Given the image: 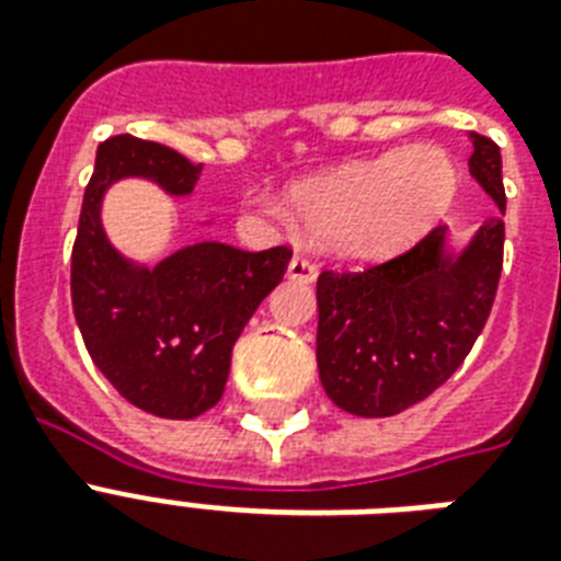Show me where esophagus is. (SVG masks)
I'll return each instance as SVG.
<instances>
[{
  "instance_id": "esophagus-1",
  "label": "esophagus",
  "mask_w": 561,
  "mask_h": 561,
  "mask_svg": "<svg viewBox=\"0 0 561 561\" xmlns=\"http://www.w3.org/2000/svg\"><path fill=\"white\" fill-rule=\"evenodd\" d=\"M288 276L297 282H314L317 279V264L308 259V255L297 253L290 259V267H288Z\"/></svg>"
}]
</instances>
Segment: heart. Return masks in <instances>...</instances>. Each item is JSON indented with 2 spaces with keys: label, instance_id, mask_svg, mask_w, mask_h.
Here are the masks:
<instances>
[{
  "label": "heart",
  "instance_id": "1",
  "mask_svg": "<svg viewBox=\"0 0 561 561\" xmlns=\"http://www.w3.org/2000/svg\"><path fill=\"white\" fill-rule=\"evenodd\" d=\"M457 192V169L443 148L387 151L302 180L288 201L302 227L341 253L378 259L410 244L443 218ZM282 218V211H276Z\"/></svg>",
  "mask_w": 561,
  "mask_h": 561
}]
</instances>
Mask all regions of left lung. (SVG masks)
<instances>
[{"instance_id":"obj_1","label":"left lung","mask_w":561,"mask_h":561,"mask_svg":"<svg viewBox=\"0 0 561 561\" xmlns=\"http://www.w3.org/2000/svg\"><path fill=\"white\" fill-rule=\"evenodd\" d=\"M471 178L506 209L501 148L471 134ZM445 227L364 271L317 279V367L325 396L355 416H396L443 387L471 352L504 267V220L489 218L457 259Z\"/></svg>"}]
</instances>
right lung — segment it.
<instances>
[{
  "label": "right lung",
  "instance_id": "right-lung-1",
  "mask_svg": "<svg viewBox=\"0 0 561 561\" xmlns=\"http://www.w3.org/2000/svg\"><path fill=\"white\" fill-rule=\"evenodd\" d=\"M201 169L130 134L101 142L72 247V311L90 358L130 404L162 419H194L218 404L238 334L294 255L285 244L247 253L203 241L153 271L127 264L101 229L104 188L148 178L188 194Z\"/></svg>",
  "mask_w": 561,
  "mask_h": 561
}]
</instances>
